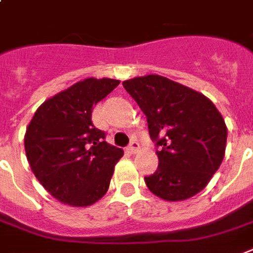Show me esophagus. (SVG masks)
Returning <instances> with one entry per match:
<instances>
[{
	"instance_id": "esophagus-1",
	"label": "esophagus",
	"mask_w": 253,
	"mask_h": 253,
	"mask_svg": "<svg viewBox=\"0 0 253 253\" xmlns=\"http://www.w3.org/2000/svg\"><path fill=\"white\" fill-rule=\"evenodd\" d=\"M127 150H128L130 154H136V152L139 151V143H138L136 140H132L130 143V146L127 147Z\"/></svg>"
}]
</instances>
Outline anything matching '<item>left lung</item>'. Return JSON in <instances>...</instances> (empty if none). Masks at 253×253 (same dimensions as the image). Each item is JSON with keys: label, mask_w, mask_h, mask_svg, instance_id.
<instances>
[{"label": "left lung", "mask_w": 253, "mask_h": 253, "mask_svg": "<svg viewBox=\"0 0 253 253\" xmlns=\"http://www.w3.org/2000/svg\"><path fill=\"white\" fill-rule=\"evenodd\" d=\"M123 87L139 105L150 136L161 146L157 171L144 178L148 190L167 202L196 195L225 154L227 126L216 106L202 92L157 74L127 80Z\"/></svg>", "instance_id": "left-lung-1"}]
</instances>
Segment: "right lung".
I'll return each instance as SVG.
<instances>
[{
  "mask_svg": "<svg viewBox=\"0 0 253 253\" xmlns=\"http://www.w3.org/2000/svg\"><path fill=\"white\" fill-rule=\"evenodd\" d=\"M121 81L86 78L46 99L25 132V152L38 182L54 199L87 207L109 190L123 150L92 125V107Z\"/></svg>",
  "mask_w": 253,
  "mask_h": 253,
  "instance_id": "add662e5",
  "label": "right lung"
}]
</instances>
